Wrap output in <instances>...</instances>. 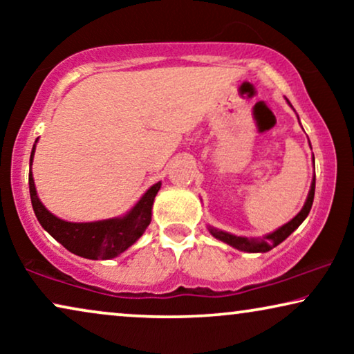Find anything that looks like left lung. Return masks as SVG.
<instances>
[{
    "instance_id": "8db88e82",
    "label": "left lung",
    "mask_w": 354,
    "mask_h": 354,
    "mask_svg": "<svg viewBox=\"0 0 354 354\" xmlns=\"http://www.w3.org/2000/svg\"><path fill=\"white\" fill-rule=\"evenodd\" d=\"M313 159H314V156H313ZM314 190H316V176L313 177L311 188H309L306 203H304L303 209L299 211L292 221L287 222V224L282 227H279V229L272 232V234H268L266 236H263V239H246V236H236V235L227 234V232L217 230V229H214V227H209L211 235L216 236L217 240L224 241V243H227V245L234 246V248H236V250L246 251V253H266V251L272 250L279 243H282V241L287 239L292 232L297 230L298 227L301 225V222L306 219L309 211H311L313 201H314Z\"/></svg>"
}]
</instances>
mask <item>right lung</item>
I'll list each match as a JSON object with an SVG mask.
<instances>
[{
	"label": "right lung",
	"instance_id": "add662e5",
	"mask_svg": "<svg viewBox=\"0 0 354 354\" xmlns=\"http://www.w3.org/2000/svg\"><path fill=\"white\" fill-rule=\"evenodd\" d=\"M37 143V142H35ZM35 153V145L30 154V167ZM30 200L38 222L53 239L59 241L71 253L86 259H113L130 248L151 222V207L161 182L149 187L137 205L122 217L96 222H67L62 221L43 206L37 195L32 171L28 174Z\"/></svg>",
	"mask_w": 354,
	"mask_h": 354
}]
</instances>
